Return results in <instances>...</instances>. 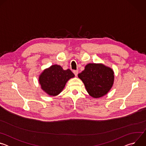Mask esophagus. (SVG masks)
Returning a JSON list of instances; mask_svg holds the SVG:
<instances>
[{"label":"esophagus","instance_id":"1","mask_svg":"<svg viewBox=\"0 0 146 146\" xmlns=\"http://www.w3.org/2000/svg\"><path fill=\"white\" fill-rule=\"evenodd\" d=\"M73 73H74V75H75L76 76H77V74H78V70H73Z\"/></svg>","mask_w":146,"mask_h":146}]
</instances>
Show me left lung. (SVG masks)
<instances>
[{"label":"left lung","mask_w":146,"mask_h":146,"mask_svg":"<svg viewBox=\"0 0 146 146\" xmlns=\"http://www.w3.org/2000/svg\"><path fill=\"white\" fill-rule=\"evenodd\" d=\"M84 83L88 94L94 98L106 95L114 84L113 70L103 64H88L78 74Z\"/></svg>","instance_id":"obj_1"}]
</instances>
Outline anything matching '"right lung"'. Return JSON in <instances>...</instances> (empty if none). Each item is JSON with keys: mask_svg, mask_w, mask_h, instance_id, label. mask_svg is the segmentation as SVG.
<instances>
[{"mask_svg": "<svg viewBox=\"0 0 146 146\" xmlns=\"http://www.w3.org/2000/svg\"><path fill=\"white\" fill-rule=\"evenodd\" d=\"M74 77L70 69L64 70L60 65H53L44 69L38 77L41 88L50 96L58 95L69 80Z\"/></svg>", "mask_w": 146, "mask_h": 146, "instance_id": "add662e5", "label": "right lung"}]
</instances>
